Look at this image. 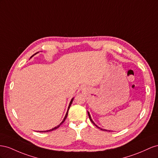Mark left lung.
<instances>
[{
  "label": "left lung",
  "instance_id": "1",
  "mask_svg": "<svg viewBox=\"0 0 158 158\" xmlns=\"http://www.w3.org/2000/svg\"><path fill=\"white\" fill-rule=\"evenodd\" d=\"M87 112H88V115H89V119H90V120H91V123L94 124V125H95L96 126V127L98 128H99V129H101V130H103V131H109V132H110V130H106V129H102V128H101L100 127H98V126L97 125V124H95V123H94V122H93V120H92V118H91V115H90V113H89V112L87 111Z\"/></svg>",
  "mask_w": 158,
  "mask_h": 158
}]
</instances>
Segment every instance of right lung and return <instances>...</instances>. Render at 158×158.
I'll return each instance as SVG.
<instances>
[{"mask_svg": "<svg viewBox=\"0 0 158 158\" xmlns=\"http://www.w3.org/2000/svg\"><path fill=\"white\" fill-rule=\"evenodd\" d=\"M73 99H74V97L73 98H72V99L71 100V101H70V102H69V106H68V109H67V112H66V114H65V117H64V120H62V122L61 123L58 125V126H57V127H54V128H53L52 129H50V130H45V131H40V132H51V131H53V130H56V129H57V128H59L60 126L64 123V122L65 120V119H66V118H67V114H68V111H69V108H70V106H71V104H72V102H73Z\"/></svg>", "mask_w": 158, "mask_h": 158, "instance_id": "right-lung-1", "label": "right lung"}]
</instances>
